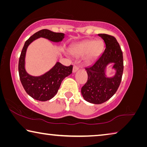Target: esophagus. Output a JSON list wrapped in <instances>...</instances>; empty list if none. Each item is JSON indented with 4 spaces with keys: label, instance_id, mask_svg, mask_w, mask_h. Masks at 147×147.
I'll return each mask as SVG.
<instances>
[{
    "label": "esophagus",
    "instance_id": "esophagus-1",
    "mask_svg": "<svg viewBox=\"0 0 147 147\" xmlns=\"http://www.w3.org/2000/svg\"><path fill=\"white\" fill-rule=\"evenodd\" d=\"M78 69H79V67H78V66H76V65H74V66L73 67V73H76V72L77 71H78Z\"/></svg>",
    "mask_w": 147,
    "mask_h": 147
}]
</instances>
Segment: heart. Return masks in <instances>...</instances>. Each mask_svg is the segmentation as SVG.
<instances>
[{"label":"heart","instance_id":"heart-1","mask_svg":"<svg viewBox=\"0 0 147 147\" xmlns=\"http://www.w3.org/2000/svg\"><path fill=\"white\" fill-rule=\"evenodd\" d=\"M103 48V42L100 40H85L74 46L71 50V53L76 58L82 57L86 55L85 59L88 62H90L100 54Z\"/></svg>","mask_w":147,"mask_h":147}]
</instances>
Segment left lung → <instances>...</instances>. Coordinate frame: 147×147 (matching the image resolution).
Instances as JSON below:
<instances>
[{"mask_svg":"<svg viewBox=\"0 0 147 147\" xmlns=\"http://www.w3.org/2000/svg\"><path fill=\"white\" fill-rule=\"evenodd\" d=\"M105 44V49L92 65L85 68L88 79L82 87V94L84 100L94 104H101L109 100L115 94L121 81L123 71V53L113 36L98 34ZM114 63L113 68L116 73L113 77H107L106 66Z\"/></svg>","mask_w":147,"mask_h":147,"instance_id":"1","label":"left lung"}]
</instances>
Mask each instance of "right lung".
Here are the masks:
<instances>
[{
  "mask_svg": "<svg viewBox=\"0 0 147 147\" xmlns=\"http://www.w3.org/2000/svg\"><path fill=\"white\" fill-rule=\"evenodd\" d=\"M64 35L62 33H55L44 29L33 34L25 42L19 58L18 73L24 89L34 100L46 101L54 97L63 80L72 73L73 65L65 66L60 62H57L52 69L43 75L31 76L25 69V57L28 47L34 40L40 37L54 42H59L64 38Z\"/></svg>",
  "mask_w": 147,
  "mask_h": 147,
  "instance_id": "right-lung-1",
  "label": "right lung"
}]
</instances>
